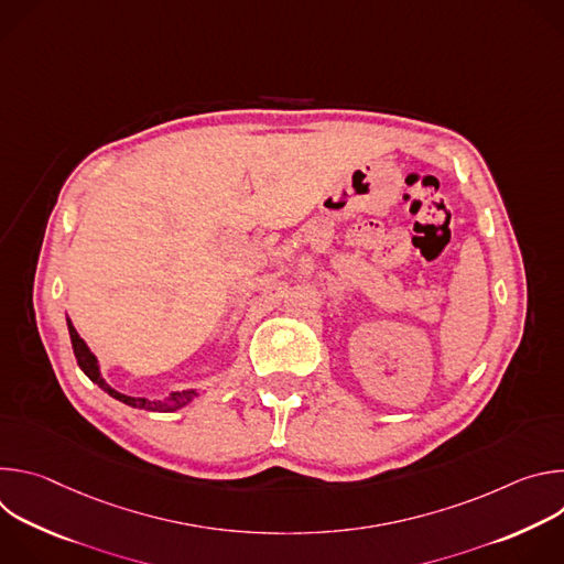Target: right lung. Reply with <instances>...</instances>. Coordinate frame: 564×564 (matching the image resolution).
Returning a JSON list of instances; mask_svg holds the SVG:
<instances>
[{"label": "right lung", "mask_w": 564, "mask_h": 564, "mask_svg": "<svg viewBox=\"0 0 564 564\" xmlns=\"http://www.w3.org/2000/svg\"><path fill=\"white\" fill-rule=\"evenodd\" d=\"M66 324H68V335H70V344H73V352H75L77 366L83 368V372H85L94 383H98V386H100L105 392H109L113 399L124 401L127 406L144 409V411H158V413H172V411L185 406L187 401L196 394L194 390H189V392H174V394H170L165 401H149V399H142V397H129V394H122V392L113 390V388L100 377V368H98L96 355L87 348V344H85L83 339H79V335L75 333L70 321H66Z\"/></svg>", "instance_id": "add662e5"}]
</instances>
